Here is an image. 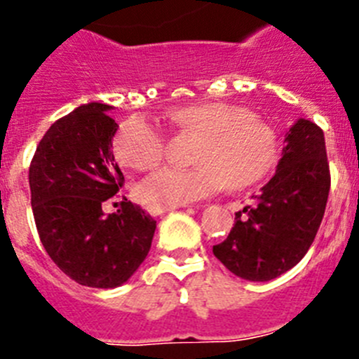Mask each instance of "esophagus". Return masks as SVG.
Wrapping results in <instances>:
<instances>
[{
	"label": "esophagus",
	"instance_id": "1",
	"mask_svg": "<svg viewBox=\"0 0 359 359\" xmlns=\"http://www.w3.org/2000/svg\"><path fill=\"white\" fill-rule=\"evenodd\" d=\"M179 207H180V205H179ZM179 207H159V205H150V207H149V212L152 214V216H159V214L168 212V210H175V209H179Z\"/></svg>",
	"mask_w": 359,
	"mask_h": 359
}]
</instances>
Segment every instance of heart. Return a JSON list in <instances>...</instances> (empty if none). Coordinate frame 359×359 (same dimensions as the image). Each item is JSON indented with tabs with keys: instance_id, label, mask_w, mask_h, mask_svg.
<instances>
[{
	"instance_id": "heart-1",
	"label": "heart",
	"mask_w": 359,
	"mask_h": 359,
	"mask_svg": "<svg viewBox=\"0 0 359 359\" xmlns=\"http://www.w3.org/2000/svg\"><path fill=\"white\" fill-rule=\"evenodd\" d=\"M173 126L202 134L196 168L166 166L140 184V196L150 205L179 207L214 195L226 186H251L276 166V130L237 104L202 102L170 113ZM164 134L145 116H133L115 140L116 159L133 170H150L164 156Z\"/></svg>"
}]
</instances>
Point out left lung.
Instances as JSON below:
<instances>
[{
    "label": "left lung",
    "instance_id": "obj_1",
    "mask_svg": "<svg viewBox=\"0 0 359 359\" xmlns=\"http://www.w3.org/2000/svg\"><path fill=\"white\" fill-rule=\"evenodd\" d=\"M330 164L320 127L299 118L285 133L276 173L236 212L214 255L243 280L269 281L292 269L311 246L330 195Z\"/></svg>",
    "mask_w": 359,
    "mask_h": 359
}]
</instances>
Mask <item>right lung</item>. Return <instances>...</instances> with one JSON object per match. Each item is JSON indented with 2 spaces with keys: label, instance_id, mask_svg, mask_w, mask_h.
Returning a JSON list of instances; mask_svg holds the SVG:
<instances>
[{
  "label": "right lung",
  "instance_id": "obj_1",
  "mask_svg": "<svg viewBox=\"0 0 359 359\" xmlns=\"http://www.w3.org/2000/svg\"><path fill=\"white\" fill-rule=\"evenodd\" d=\"M113 106L83 104L43 134L29 164L32 209L42 246L79 285L115 289L147 259L156 221L123 198L104 214L123 175L113 156Z\"/></svg>",
  "mask_w": 359,
  "mask_h": 359
}]
</instances>
